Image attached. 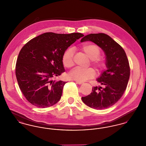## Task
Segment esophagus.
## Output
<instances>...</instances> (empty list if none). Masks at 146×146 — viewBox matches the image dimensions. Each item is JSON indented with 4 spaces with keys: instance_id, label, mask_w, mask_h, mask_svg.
I'll use <instances>...</instances> for the list:
<instances>
[{
    "instance_id": "obj_1",
    "label": "esophagus",
    "mask_w": 146,
    "mask_h": 146,
    "mask_svg": "<svg viewBox=\"0 0 146 146\" xmlns=\"http://www.w3.org/2000/svg\"><path fill=\"white\" fill-rule=\"evenodd\" d=\"M76 83L80 85V84H83L84 83H83V82H78V81H76Z\"/></svg>"
}]
</instances>
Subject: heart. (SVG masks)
Returning <instances> with one entry per match:
<instances>
[{
  "label": "heart",
  "instance_id": "1",
  "mask_svg": "<svg viewBox=\"0 0 146 146\" xmlns=\"http://www.w3.org/2000/svg\"><path fill=\"white\" fill-rule=\"evenodd\" d=\"M80 50L91 59V64L98 70H102L105 67L104 60L98 57L100 50L97 46L92 44H85L81 46ZM73 55V52L71 49H67L64 51L62 57V61L65 67L70 68L74 65ZM95 75V72L92 68H76L70 72L68 76L72 80L82 82L93 78Z\"/></svg>",
  "mask_w": 146,
  "mask_h": 146
}]
</instances>
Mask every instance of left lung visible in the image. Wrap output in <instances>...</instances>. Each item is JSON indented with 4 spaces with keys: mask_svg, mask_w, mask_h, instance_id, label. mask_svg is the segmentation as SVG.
Wrapping results in <instances>:
<instances>
[{
    "mask_svg": "<svg viewBox=\"0 0 146 146\" xmlns=\"http://www.w3.org/2000/svg\"><path fill=\"white\" fill-rule=\"evenodd\" d=\"M91 41L104 50L107 70L97 81L102 87H93L90 95L82 97L84 103L96 110H104L116 104L126 90L130 74L129 63L124 50L111 36L104 33L90 34L81 42Z\"/></svg>",
    "mask_w": 146,
    "mask_h": 146,
    "instance_id": "left-lung-1",
    "label": "left lung"
}]
</instances>
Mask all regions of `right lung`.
Returning a JSON list of instances; mask_svg holds the SVG:
<instances>
[{
    "label": "right lung",
    "instance_id": "1",
    "mask_svg": "<svg viewBox=\"0 0 146 146\" xmlns=\"http://www.w3.org/2000/svg\"><path fill=\"white\" fill-rule=\"evenodd\" d=\"M80 33H45L27 42L21 49L16 64V76L23 95L33 106L49 107L60 100L64 84L52 79L65 70L62 57Z\"/></svg>",
    "mask_w": 146,
    "mask_h": 146
}]
</instances>
